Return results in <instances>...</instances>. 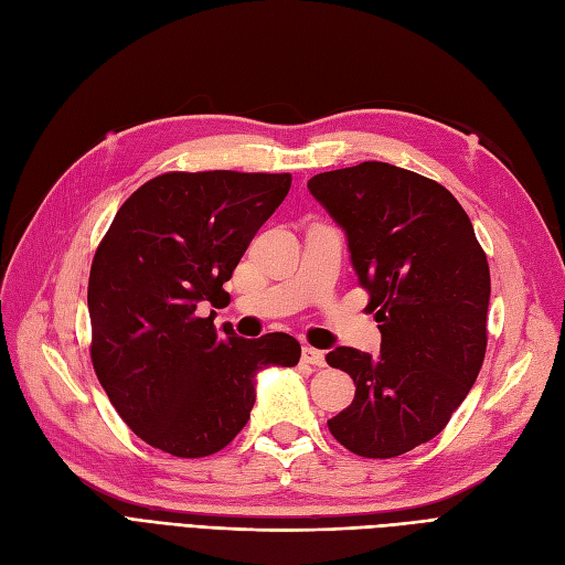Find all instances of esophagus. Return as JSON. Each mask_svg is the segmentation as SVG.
Returning <instances> with one entry per match:
<instances>
[{"label":"esophagus","instance_id":"esophagus-1","mask_svg":"<svg viewBox=\"0 0 565 565\" xmlns=\"http://www.w3.org/2000/svg\"><path fill=\"white\" fill-rule=\"evenodd\" d=\"M301 363L313 365V367H324V353L313 349V347H303L301 349Z\"/></svg>","mask_w":565,"mask_h":565}]
</instances>
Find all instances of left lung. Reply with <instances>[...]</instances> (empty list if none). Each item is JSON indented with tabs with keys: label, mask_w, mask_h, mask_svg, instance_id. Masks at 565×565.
<instances>
[{
	"label": "left lung",
	"mask_w": 565,
	"mask_h": 565,
	"mask_svg": "<svg viewBox=\"0 0 565 565\" xmlns=\"http://www.w3.org/2000/svg\"><path fill=\"white\" fill-rule=\"evenodd\" d=\"M309 191L347 231L382 332L377 358L351 347L324 358L355 384L330 434L361 457H398L446 429L481 372L486 252L448 188L409 169L361 162L313 177Z\"/></svg>",
	"instance_id": "obj_1"
}]
</instances>
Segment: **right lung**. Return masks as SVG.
Returning a JSON list of instances; mask_svg holds the SVG:
<instances>
[{"instance_id": "obj_1", "label": "right lung", "mask_w": 565, "mask_h": 565, "mask_svg": "<svg viewBox=\"0 0 565 565\" xmlns=\"http://www.w3.org/2000/svg\"><path fill=\"white\" fill-rule=\"evenodd\" d=\"M292 174L167 172L117 210L89 273L92 365L117 415L148 446L207 457L243 431L254 377L292 367L301 347L270 332L243 339L198 306L224 309L252 237L285 200Z\"/></svg>"}]
</instances>
